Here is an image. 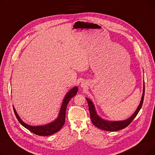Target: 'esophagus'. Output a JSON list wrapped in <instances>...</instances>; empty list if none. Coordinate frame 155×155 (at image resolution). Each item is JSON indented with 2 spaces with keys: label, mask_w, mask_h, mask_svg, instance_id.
<instances>
[{
  "label": "esophagus",
  "mask_w": 155,
  "mask_h": 155,
  "mask_svg": "<svg viewBox=\"0 0 155 155\" xmlns=\"http://www.w3.org/2000/svg\"><path fill=\"white\" fill-rule=\"evenodd\" d=\"M82 87H84L85 86V85L83 84H82Z\"/></svg>",
  "instance_id": "obj_1"
}]
</instances>
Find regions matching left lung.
Wrapping results in <instances>:
<instances>
[{
	"mask_svg": "<svg viewBox=\"0 0 155 155\" xmlns=\"http://www.w3.org/2000/svg\"><path fill=\"white\" fill-rule=\"evenodd\" d=\"M143 87L144 88H143V96H142L141 101L140 102L139 106H138L137 110L133 114V116L125 120L111 122V121H107V120H103L97 114L96 111L95 110L94 105L92 102L87 98L86 99L87 101L88 105V109H89V112H90V115H91V119L92 122V123L97 127L104 130V131H119V130L123 129L126 127L127 126H128L130 124H131L133 120L136 117V116L137 115L138 112H139V111L140 110L142 107V105L144 101V82Z\"/></svg>",
	"mask_w": 155,
	"mask_h": 155,
	"instance_id": "obj_1",
	"label": "left lung"
}]
</instances>
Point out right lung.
<instances>
[{"instance_id":"1","label":"right lung","mask_w":155,"mask_h":155,"mask_svg":"<svg viewBox=\"0 0 155 155\" xmlns=\"http://www.w3.org/2000/svg\"><path fill=\"white\" fill-rule=\"evenodd\" d=\"M78 92V87H75L73 88L67 94L65 95L63 102L62 103L60 111L59 116L54 122L48 124H46L45 126H31L25 124L24 122L20 119L19 116L18 115L17 112H16L14 107V112L15 115L17 117L18 121L22 124L24 127L28 129L29 131L32 132L36 135L38 136H50L53 134L58 132L61 129V128L63 126L64 122H65V115H66V109L67 107V105L71 99L73 97H74Z\"/></svg>"}]
</instances>
